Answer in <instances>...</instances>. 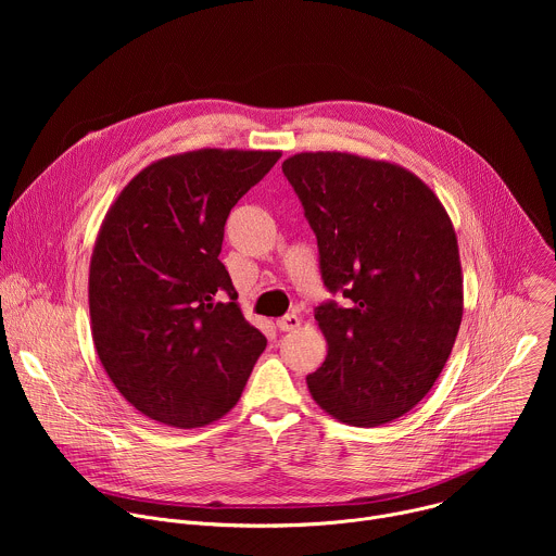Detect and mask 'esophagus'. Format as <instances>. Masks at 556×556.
<instances>
[{"mask_svg": "<svg viewBox=\"0 0 556 556\" xmlns=\"http://www.w3.org/2000/svg\"><path fill=\"white\" fill-rule=\"evenodd\" d=\"M277 328H279L281 332H292V330H296V328H299V316H296V314H286V316H281V319H277Z\"/></svg>", "mask_w": 556, "mask_h": 556, "instance_id": "obj_1", "label": "esophagus"}]
</instances>
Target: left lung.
Listing matches in <instances>:
<instances>
[{
  "label": "left lung",
  "mask_w": 556,
  "mask_h": 556,
  "mask_svg": "<svg viewBox=\"0 0 556 556\" xmlns=\"http://www.w3.org/2000/svg\"><path fill=\"white\" fill-rule=\"evenodd\" d=\"M316 235L334 301L314 309L328 343L307 374L339 422L378 427L412 412L444 369L464 309L451 217L409 169L350 151H301L281 165Z\"/></svg>",
  "instance_id": "1"
}]
</instances>
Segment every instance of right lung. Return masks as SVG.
<instances>
[{
    "label": "right lung",
    "instance_id": "1",
    "mask_svg": "<svg viewBox=\"0 0 556 556\" xmlns=\"http://www.w3.org/2000/svg\"><path fill=\"white\" fill-rule=\"evenodd\" d=\"M281 151L195 149L138 172L99 228L90 328L123 399L178 429L228 414L266 350L219 262L230 208Z\"/></svg>",
    "mask_w": 556,
    "mask_h": 556
}]
</instances>
